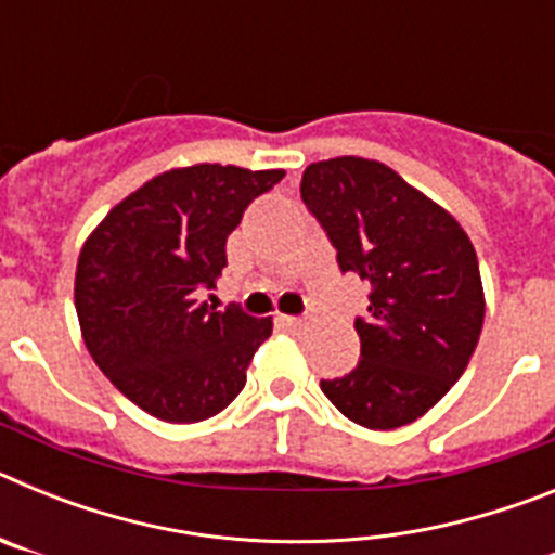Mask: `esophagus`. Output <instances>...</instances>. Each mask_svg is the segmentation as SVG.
I'll return each mask as SVG.
<instances>
[{
    "label": "esophagus",
    "instance_id": "34e87169",
    "mask_svg": "<svg viewBox=\"0 0 555 555\" xmlns=\"http://www.w3.org/2000/svg\"><path fill=\"white\" fill-rule=\"evenodd\" d=\"M278 322H281V325H286V327H302V325H306V320H302V317H288V313H281V317H278Z\"/></svg>",
    "mask_w": 555,
    "mask_h": 555
}]
</instances>
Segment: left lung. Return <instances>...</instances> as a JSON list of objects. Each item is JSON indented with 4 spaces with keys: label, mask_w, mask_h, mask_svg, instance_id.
Returning a JSON list of instances; mask_svg holds the SVG:
<instances>
[{
    "label": "left lung",
    "mask_w": 555,
    "mask_h": 555,
    "mask_svg": "<svg viewBox=\"0 0 555 555\" xmlns=\"http://www.w3.org/2000/svg\"><path fill=\"white\" fill-rule=\"evenodd\" d=\"M300 194L341 272L370 283L358 317L361 361L322 391L372 430L414 423L464 375L483 327L478 255L461 224L395 169L331 158L302 171Z\"/></svg>",
    "instance_id": "1"
}]
</instances>
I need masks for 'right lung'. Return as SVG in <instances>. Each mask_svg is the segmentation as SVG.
<instances>
[{"instance_id": "obj_1", "label": "right lung", "mask_w": 555, "mask_h": 555, "mask_svg": "<svg viewBox=\"0 0 555 555\" xmlns=\"http://www.w3.org/2000/svg\"><path fill=\"white\" fill-rule=\"evenodd\" d=\"M283 175L222 164L164 171L88 235L75 278L82 338L107 380L146 414L199 423L247 384L272 317L217 311L199 294L217 288L247 205Z\"/></svg>"}]
</instances>
